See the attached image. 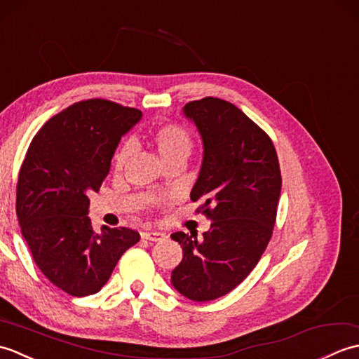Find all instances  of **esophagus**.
Returning a JSON list of instances; mask_svg holds the SVG:
<instances>
[{"label": "esophagus", "instance_id": "1", "mask_svg": "<svg viewBox=\"0 0 359 359\" xmlns=\"http://www.w3.org/2000/svg\"><path fill=\"white\" fill-rule=\"evenodd\" d=\"M142 239L152 241V242H162L166 239V234L162 231H143Z\"/></svg>", "mask_w": 359, "mask_h": 359}]
</instances>
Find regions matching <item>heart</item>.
<instances>
[{"label": "heart", "instance_id": "b5f03b06", "mask_svg": "<svg viewBox=\"0 0 359 359\" xmlns=\"http://www.w3.org/2000/svg\"><path fill=\"white\" fill-rule=\"evenodd\" d=\"M149 142L163 163L177 157H188L193 149L191 135L188 134L187 129L175 123H165L152 129ZM129 154H131V147L129 144H123L117 151L116 158H114L117 170L123 168Z\"/></svg>", "mask_w": 359, "mask_h": 359}]
</instances>
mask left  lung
Here are the masks:
<instances>
[{
  "label": "left lung",
  "mask_w": 359,
  "mask_h": 359,
  "mask_svg": "<svg viewBox=\"0 0 359 359\" xmlns=\"http://www.w3.org/2000/svg\"><path fill=\"white\" fill-rule=\"evenodd\" d=\"M203 140L202 170L191 191L211 228L171 234L184 259L171 273L180 294L196 302L230 293L253 271L271 239L280 196V168L262 128L222 98L185 104Z\"/></svg>",
  "instance_id": "left-lung-1"
}]
</instances>
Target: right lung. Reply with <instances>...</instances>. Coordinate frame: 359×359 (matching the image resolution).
I'll use <instances>...</instances> for the list:
<instances>
[{
  "instance_id": "add662e5",
  "label": "right lung",
  "mask_w": 359,
  "mask_h": 359,
  "mask_svg": "<svg viewBox=\"0 0 359 359\" xmlns=\"http://www.w3.org/2000/svg\"><path fill=\"white\" fill-rule=\"evenodd\" d=\"M142 112L104 98H89L49 118L30 142L17 184L22 238L41 273L71 296H89L108 282L118 259L140 241L126 226L88 217L89 194L109 172L121 135Z\"/></svg>"
}]
</instances>
